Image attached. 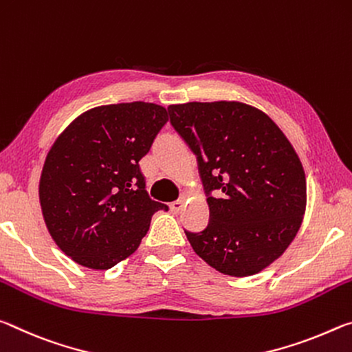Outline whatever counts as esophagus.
<instances>
[{"label":"esophagus","instance_id":"1","mask_svg":"<svg viewBox=\"0 0 352 352\" xmlns=\"http://www.w3.org/2000/svg\"><path fill=\"white\" fill-rule=\"evenodd\" d=\"M184 204H186V201H184V199L173 201V203L170 204V210H171L175 215L179 214V212L184 209Z\"/></svg>","mask_w":352,"mask_h":352}]
</instances>
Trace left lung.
Returning a JSON list of instances; mask_svg holds the SVG:
<instances>
[{
    "mask_svg": "<svg viewBox=\"0 0 352 352\" xmlns=\"http://www.w3.org/2000/svg\"><path fill=\"white\" fill-rule=\"evenodd\" d=\"M168 113L197 154L210 210L203 232L186 230L190 245L223 274H257L284 254L306 212L295 148L267 113L240 101L171 104Z\"/></svg>",
    "mask_w": 352,
    "mask_h": 352,
    "instance_id": "left-lung-1",
    "label": "left lung"
}]
</instances>
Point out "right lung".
Returning a JSON list of instances; mask_svg holds the SVG:
<instances>
[{
	"label": "right lung",
	"mask_w": 352,
	"mask_h": 352,
	"mask_svg": "<svg viewBox=\"0 0 352 352\" xmlns=\"http://www.w3.org/2000/svg\"><path fill=\"white\" fill-rule=\"evenodd\" d=\"M168 122L154 102L98 106L56 138L40 176L46 229L74 262L109 270L134 252L168 207L148 197L140 162Z\"/></svg>",
	"instance_id": "add662e5"
}]
</instances>
